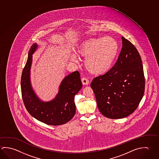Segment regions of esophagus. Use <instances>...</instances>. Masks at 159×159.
<instances>
[{"mask_svg": "<svg viewBox=\"0 0 159 159\" xmlns=\"http://www.w3.org/2000/svg\"><path fill=\"white\" fill-rule=\"evenodd\" d=\"M81 81L83 85H88L89 83V80L86 78H83L81 79Z\"/></svg>", "mask_w": 159, "mask_h": 159, "instance_id": "1", "label": "esophagus"}]
</instances>
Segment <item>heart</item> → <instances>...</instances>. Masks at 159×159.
<instances>
[{"label":"heart","mask_w":159,"mask_h":159,"mask_svg":"<svg viewBox=\"0 0 159 159\" xmlns=\"http://www.w3.org/2000/svg\"><path fill=\"white\" fill-rule=\"evenodd\" d=\"M117 41L111 37L92 38L80 42L76 52L79 56L85 57L86 69L93 75H99L111 69L118 52ZM70 59L75 61L76 57L71 55Z\"/></svg>","instance_id":"heart-1"}]
</instances>
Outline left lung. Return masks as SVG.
Masks as SVG:
<instances>
[{
	"label": "left lung",
	"mask_w": 159,
	"mask_h": 159,
	"mask_svg": "<svg viewBox=\"0 0 159 159\" xmlns=\"http://www.w3.org/2000/svg\"><path fill=\"white\" fill-rule=\"evenodd\" d=\"M122 48L111 69L95 78L90 84L99 111L111 119H120L132 114L145 92L142 60L136 48L122 37Z\"/></svg>",
	"instance_id": "left-lung-1"
}]
</instances>
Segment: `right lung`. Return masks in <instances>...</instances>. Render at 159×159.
Listing matches in <instances>:
<instances>
[{
	"mask_svg": "<svg viewBox=\"0 0 159 159\" xmlns=\"http://www.w3.org/2000/svg\"><path fill=\"white\" fill-rule=\"evenodd\" d=\"M37 47L36 43L31 46L23 70L20 84L23 103L28 113L40 122L48 125H64L75 114L74 97L82 88L80 73L75 71L66 76L62 81L56 97L50 102H42L34 92L30 80L32 55Z\"/></svg>",
	"mask_w": 159,
	"mask_h": 159,
	"instance_id": "obj_1",
	"label": "right lung"
}]
</instances>
